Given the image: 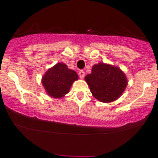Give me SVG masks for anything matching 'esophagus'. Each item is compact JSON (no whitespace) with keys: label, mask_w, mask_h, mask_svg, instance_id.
I'll use <instances>...</instances> for the list:
<instances>
[{"label":"esophagus","mask_w":158,"mask_h":158,"mask_svg":"<svg viewBox=\"0 0 158 158\" xmlns=\"http://www.w3.org/2000/svg\"><path fill=\"white\" fill-rule=\"evenodd\" d=\"M79 77H80V79H83L85 77V72L83 70H80L79 72Z\"/></svg>","instance_id":"esophagus-1"}]
</instances>
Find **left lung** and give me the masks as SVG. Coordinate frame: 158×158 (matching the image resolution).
I'll return each instance as SVG.
<instances>
[{"label": "left lung", "mask_w": 158, "mask_h": 158, "mask_svg": "<svg viewBox=\"0 0 158 158\" xmlns=\"http://www.w3.org/2000/svg\"><path fill=\"white\" fill-rule=\"evenodd\" d=\"M85 79L94 97L103 102H113L120 97L128 82L120 69L103 63L94 65L91 73Z\"/></svg>", "instance_id": "8db88e82"}]
</instances>
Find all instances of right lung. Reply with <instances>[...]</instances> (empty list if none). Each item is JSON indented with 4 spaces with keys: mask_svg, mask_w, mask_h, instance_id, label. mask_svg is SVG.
<instances>
[{
    "mask_svg": "<svg viewBox=\"0 0 158 158\" xmlns=\"http://www.w3.org/2000/svg\"><path fill=\"white\" fill-rule=\"evenodd\" d=\"M77 79L78 75L74 70L68 69L63 63H57L42 77V85L50 97L61 98L68 93L73 82Z\"/></svg>",
    "mask_w": 158,
    "mask_h": 158,
    "instance_id": "right-lung-1",
    "label": "right lung"
}]
</instances>
